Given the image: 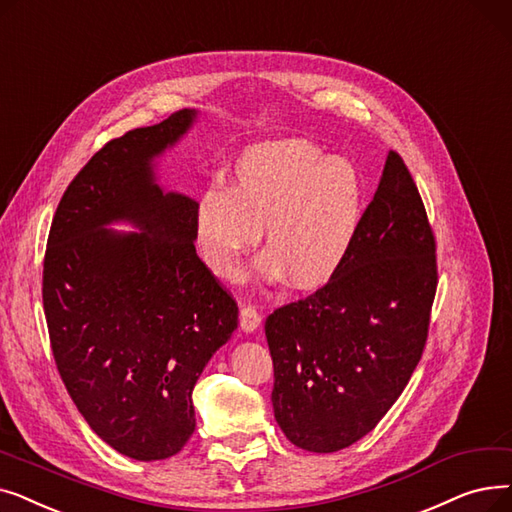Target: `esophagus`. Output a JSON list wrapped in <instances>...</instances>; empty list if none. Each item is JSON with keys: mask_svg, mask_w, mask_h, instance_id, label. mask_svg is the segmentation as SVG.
<instances>
[{"mask_svg": "<svg viewBox=\"0 0 512 512\" xmlns=\"http://www.w3.org/2000/svg\"><path fill=\"white\" fill-rule=\"evenodd\" d=\"M239 325L243 331H254L260 325V312L254 304H241L239 310Z\"/></svg>", "mask_w": 512, "mask_h": 512, "instance_id": "obj_1", "label": "esophagus"}]
</instances>
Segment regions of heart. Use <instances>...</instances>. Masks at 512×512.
I'll list each match as a JSON object with an SVG mask.
<instances>
[{"label":"heart","instance_id":"obj_1","mask_svg":"<svg viewBox=\"0 0 512 512\" xmlns=\"http://www.w3.org/2000/svg\"><path fill=\"white\" fill-rule=\"evenodd\" d=\"M362 183L346 158H325L308 139L248 148L231 187L214 181L193 208L198 248L218 277H233L264 227L260 275L287 273L298 289L325 285L344 264L358 229Z\"/></svg>","mask_w":512,"mask_h":512}]
</instances>
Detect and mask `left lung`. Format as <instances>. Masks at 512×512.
Returning a JSON list of instances; mask_svg holds the SVG:
<instances>
[{
  "mask_svg": "<svg viewBox=\"0 0 512 512\" xmlns=\"http://www.w3.org/2000/svg\"><path fill=\"white\" fill-rule=\"evenodd\" d=\"M435 248L410 170L389 152L339 271L266 316L275 419L291 444L348 448L400 398L427 344Z\"/></svg>",
  "mask_w": 512,
  "mask_h": 512,
  "instance_id": "obj_1",
  "label": "left lung"
}]
</instances>
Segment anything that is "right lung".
<instances>
[{"label": "right lung", "mask_w": 512, "mask_h": 512, "mask_svg": "<svg viewBox=\"0 0 512 512\" xmlns=\"http://www.w3.org/2000/svg\"><path fill=\"white\" fill-rule=\"evenodd\" d=\"M196 112L110 139L70 181L43 258L58 373L89 427L135 460L175 456L196 429L191 392L237 329V302L196 254L193 208L152 160ZM135 222L141 234L105 229Z\"/></svg>", "instance_id": "add662e5"}]
</instances>
